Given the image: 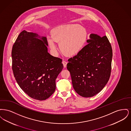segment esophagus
<instances>
[{"mask_svg":"<svg viewBox=\"0 0 131 131\" xmlns=\"http://www.w3.org/2000/svg\"><path fill=\"white\" fill-rule=\"evenodd\" d=\"M63 64V66H64V68H65V67H66V66H67V62L66 61H64V60H63L62 61Z\"/></svg>","mask_w":131,"mask_h":131,"instance_id":"obj_1","label":"esophagus"}]
</instances>
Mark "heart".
<instances>
[{
  "mask_svg": "<svg viewBox=\"0 0 131 131\" xmlns=\"http://www.w3.org/2000/svg\"><path fill=\"white\" fill-rule=\"evenodd\" d=\"M88 33L85 28L79 25L70 24L59 26L52 31V36L48 37L50 48L57 53L56 42L60 43L61 50L68 56H75L84 48Z\"/></svg>",
  "mask_w": 131,
  "mask_h": 131,
  "instance_id": "1",
  "label": "heart"
}]
</instances>
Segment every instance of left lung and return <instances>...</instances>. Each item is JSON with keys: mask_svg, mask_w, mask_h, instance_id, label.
I'll use <instances>...</instances> for the list:
<instances>
[{"mask_svg": "<svg viewBox=\"0 0 131 131\" xmlns=\"http://www.w3.org/2000/svg\"><path fill=\"white\" fill-rule=\"evenodd\" d=\"M88 43L81 51L68 59L67 68L70 73L75 91L83 97H91L105 86L110 78L112 50L106 36L91 34Z\"/></svg>", "mask_w": 131, "mask_h": 131, "instance_id": "obj_1", "label": "left lung"}]
</instances>
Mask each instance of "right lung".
I'll list each match as a JSON object with an SVG mask.
<instances>
[{
  "instance_id": "obj_1",
  "label": "right lung",
  "mask_w": 131,
  "mask_h": 131,
  "mask_svg": "<svg viewBox=\"0 0 131 131\" xmlns=\"http://www.w3.org/2000/svg\"><path fill=\"white\" fill-rule=\"evenodd\" d=\"M46 37L24 30L13 45L12 70L20 88L35 100H46L56 88V80L63 68L62 59L48 52Z\"/></svg>"
}]
</instances>
